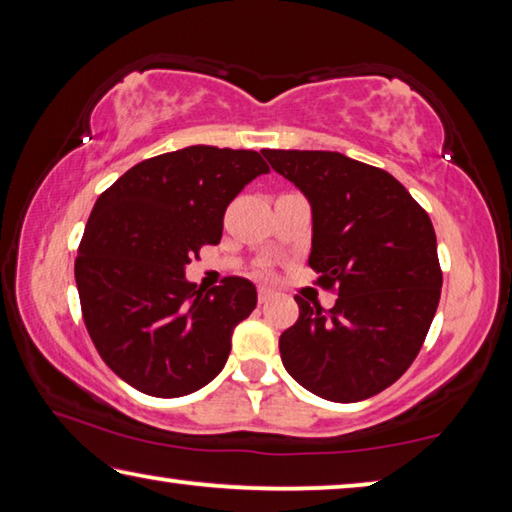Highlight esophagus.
<instances>
[{
    "mask_svg": "<svg viewBox=\"0 0 512 512\" xmlns=\"http://www.w3.org/2000/svg\"><path fill=\"white\" fill-rule=\"evenodd\" d=\"M257 298H259V302H262V305H264V302H268V300L273 298V291H271V289H266V287H259V291H257Z\"/></svg>",
    "mask_w": 512,
    "mask_h": 512,
    "instance_id": "esophagus-1",
    "label": "esophagus"
}]
</instances>
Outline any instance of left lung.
I'll list each match as a JSON object with an SVG mask.
<instances>
[{
	"mask_svg": "<svg viewBox=\"0 0 512 512\" xmlns=\"http://www.w3.org/2000/svg\"><path fill=\"white\" fill-rule=\"evenodd\" d=\"M311 205L309 266L332 309L296 296L280 336L289 375L329 402H361L395 384L436 316L443 271L429 214L391 173L336 151H262Z\"/></svg>",
	"mask_w": 512,
	"mask_h": 512,
	"instance_id": "8db88e82",
	"label": "left lung"
}]
</instances>
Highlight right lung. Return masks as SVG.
<instances>
[{
  "label": "right lung",
  "instance_id": "obj_1",
  "mask_svg": "<svg viewBox=\"0 0 512 512\" xmlns=\"http://www.w3.org/2000/svg\"><path fill=\"white\" fill-rule=\"evenodd\" d=\"M262 173L257 151L198 144L135 164L94 203L74 264L83 320L106 366L140 393L189 395L228 361L255 284L225 277L205 291L185 266L219 244L225 207Z\"/></svg>",
  "mask_w": 512,
  "mask_h": 512
}]
</instances>
